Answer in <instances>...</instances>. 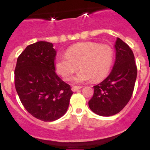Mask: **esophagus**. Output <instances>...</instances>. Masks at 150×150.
<instances>
[{
	"label": "esophagus",
	"instance_id": "obj_1",
	"mask_svg": "<svg viewBox=\"0 0 150 150\" xmlns=\"http://www.w3.org/2000/svg\"><path fill=\"white\" fill-rule=\"evenodd\" d=\"M81 86H72V91H78L79 90V89H81Z\"/></svg>",
	"mask_w": 150,
	"mask_h": 150
}]
</instances>
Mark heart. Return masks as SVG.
<instances>
[{
  "label": "heart",
  "instance_id": "obj_1",
  "mask_svg": "<svg viewBox=\"0 0 150 150\" xmlns=\"http://www.w3.org/2000/svg\"><path fill=\"white\" fill-rule=\"evenodd\" d=\"M114 59V51L107 44L83 42L70 46L64 56L55 60L57 72L65 81H70L77 69L81 68L74 81L86 83L104 79L110 72Z\"/></svg>",
  "mask_w": 150,
  "mask_h": 150
}]
</instances>
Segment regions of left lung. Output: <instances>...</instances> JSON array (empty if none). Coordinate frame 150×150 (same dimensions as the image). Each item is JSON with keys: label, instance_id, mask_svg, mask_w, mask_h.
I'll use <instances>...</instances> for the list:
<instances>
[{"label": "left lung", "instance_id": "obj_1", "mask_svg": "<svg viewBox=\"0 0 150 150\" xmlns=\"http://www.w3.org/2000/svg\"><path fill=\"white\" fill-rule=\"evenodd\" d=\"M115 61L110 75L93 86V95L88 106L101 116L114 115L128 104L132 96L137 76V68L132 50L120 38L115 44Z\"/></svg>", "mask_w": 150, "mask_h": 150}]
</instances>
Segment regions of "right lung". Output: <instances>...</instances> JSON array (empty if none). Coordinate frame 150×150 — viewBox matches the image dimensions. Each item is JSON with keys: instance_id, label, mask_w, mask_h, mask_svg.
<instances>
[{"instance_id": "add662e5", "label": "right lung", "mask_w": 150, "mask_h": 150, "mask_svg": "<svg viewBox=\"0 0 150 150\" xmlns=\"http://www.w3.org/2000/svg\"><path fill=\"white\" fill-rule=\"evenodd\" d=\"M57 51L51 43L38 41L19 56L15 88L21 102L33 117L54 121L66 113L73 92L55 72Z\"/></svg>"}]
</instances>
